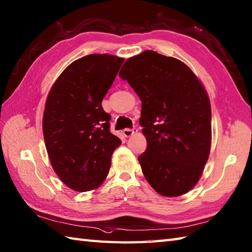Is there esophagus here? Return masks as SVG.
<instances>
[{"label":"esophagus","mask_w":252,"mask_h":252,"mask_svg":"<svg viewBox=\"0 0 252 252\" xmlns=\"http://www.w3.org/2000/svg\"><path fill=\"white\" fill-rule=\"evenodd\" d=\"M135 132H137L136 127H133V129H125L123 130V135H125L126 137H130L134 134Z\"/></svg>","instance_id":"1"}]
</instances>
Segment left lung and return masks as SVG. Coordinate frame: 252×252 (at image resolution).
Here are the masks:
<instances>
[{"mask_svg":"<svg viewBox=\"0 0 252 252\" xmlns=\"http://www.w3.org/2000/svg\"><path fill=\"white\" fill-rule=\"evenodd\" d=\"M142 100L147 148L138 161L158 194L178 197L199 181L210 153L208 94L183 62L154 51L126 60L119 72Z\"/></svg>","mask_w":252,"mask_h":252,"instance_id":"8db88e82","label":"left lung"}]
</instances>
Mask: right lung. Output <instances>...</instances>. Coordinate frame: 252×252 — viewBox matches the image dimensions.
Instances as JSON below:
<instances>
[{"instance_id": "1", "label": "right lung", "mask_w": 252, "mask_h": 252, "mask_svg": "<svg viewBox=\"0 0 252 252\" xmlns=\"http://www.w3.org/2000/svg\"><path fill=\"white\" fill-rule=\"evenodd\" d=\"M123 58L91 54L63 71L47 95L43 135L52 167L69 189H97L109 172L111 156L120 145L110 133V115L101 101Z\"/></svg>"}]
</instances>
